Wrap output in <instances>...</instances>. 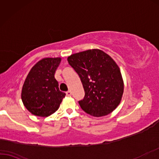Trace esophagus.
I'll return each mask as SVG.
<instances>
[{
	"mask_svg": "<svg viewBox=\"0 0 159 159\" xmlns=\"http://www.w3.org/2000/svg\"><path fill=\"white\" fill-rule=\"evenodd\" d=\"M66 94H67V96H71L72 95L71 91H67V92H66Z\"/></svg>",
	"mask_w": 159,
	"mask_h": 159,
	"instance_id": "34e87169",
	"label": "esophagus"
}]
</instances>
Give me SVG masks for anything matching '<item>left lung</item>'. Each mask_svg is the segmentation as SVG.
Here are the masks:
<instances>
[{
    "instance_id": "8db88e82",
    "label": "left lung",
    "mask_w": 159,
    "mask_h": 159,
    "mask_svg": "<svg viewBox=\"0 0 159 159\" xmlns=\"http://www.w3.org/2000/svg\"><path fill=\"white\" fill-rule=\"evenodd\" d=\"M83 84L85 96L78 101L84 111L91 116H106L119 105L124 81L117 64L99 49L72 54L67 58Z\"/></svg>"
}]
</instances>
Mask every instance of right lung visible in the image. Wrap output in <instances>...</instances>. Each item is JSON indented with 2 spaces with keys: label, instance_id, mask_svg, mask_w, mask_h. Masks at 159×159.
Segmentation results:
<instances>
[{
  "label": "right lung",
  "instance_id": "1",
  "mask_svg": "<svg viewBox=\"0 0 159 159\" xmlns=\"http://www.w3.org/2000/svg\"><path fill=\"white\" fill-rule=\"evenodd\" d=\"M61 58H44L29 72L22 90V100L33 115L46 117L57 111L65 96L60 91L54 73Z\"/></svg>",
  "mask_w": 159,
  "mask_h": 159
}]
</instances>
